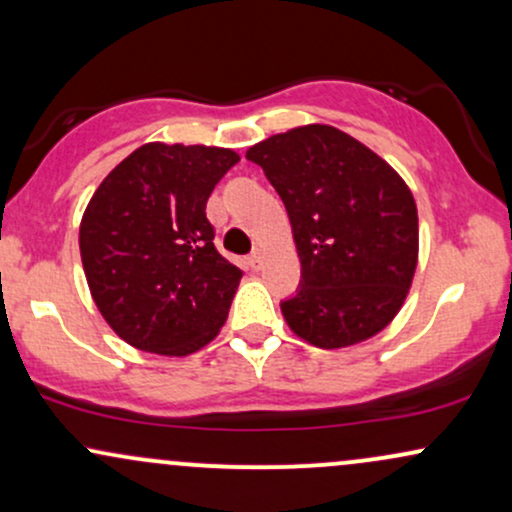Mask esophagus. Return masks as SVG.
Segmentation results:
<instances>
[{
  "instance_id": "esophagus-1",
  "label": "esophagus",
  "mask_w": 512,
  "mask_h": 512,
  "mask_svg": "<svg viewBox=\"0 0 512 512\" xmlns=\"http://www.w3.org/2000/svg\"><path fill=\"white\" fill-rule=\"evenodd\" d=\"M248 264H250L252 272H260V269L264 267V255H262V250L252 252V255L248 257Z\"/></svg>"
}]
</instances>
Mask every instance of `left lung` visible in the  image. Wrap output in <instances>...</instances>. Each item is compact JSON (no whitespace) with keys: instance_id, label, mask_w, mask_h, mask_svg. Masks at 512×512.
<instances>
[{"instance_id":"1","label":"left lung","mask_w":512,"mask_h":512,"mask_svg":"<svg viewBox=\"0 0 512 512\" xmlns=\"http://www.w3.org/2000/svg\"><path fill=\"white\" fill-rule=\"evenodd\" d=\"M289 211L301 257L296 296L281 313L298 337L342 349L385 330L419 257L407 182L378 154L330 125H305L250 146Z\"/></svg>"}]
</instances>
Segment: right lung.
Here are the masks:
<instances>
[{"mask_svg": "<svg viewBox=\"0 0 512 512\" xmlns=\"http://www.w3.org/2000/svg\"><path fill=\"white\" fill-rule=\"evenodd\" d=\"M240 156L144 144L110 170L79 228L93 301L127 344L187 356L219 334L243 272L214 245L207 199Z\"/></svg>", "mask_w": 512, "mask_h": 512, "instance_id": "right-lung-1", "label": "right lung"}]
</instances>
